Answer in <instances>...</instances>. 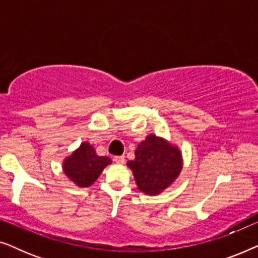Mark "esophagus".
<instances>
[{
	"instance_id": "obj_1",
	"label": "esophagus",
	"mask_w": 258,
	"mask_h": 258,
	"mask_svg": "<svg viewBox=\"0 0 258 258\" xmlns=\"http://www.w3.org/2000/svg\"><path fill=\"white\" fill-rule=\"evenodd\" d=\"M114 161L117 164H123L125 162V158H124V156H115L114 157Z\"/></svg>"
}]
</instances>
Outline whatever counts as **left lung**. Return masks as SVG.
Masks as SVG:
<instances>
[{"mask_svg":"<svg viewBox=\"0 0 258 258\" xmlns=\"http://www.w3.org/2000/svg\"><path fill=\"white\" fill-rule=\"evenodd\" d=\"M141 191L157 195L168 188L182 169V156L176 147L164 140L149 135L139 144L135 160L128 162Z\"/></svg>","mask_w":258,"mask_h":258,"instance_id":"8db88e82","label":"left lung"}]
</instances>
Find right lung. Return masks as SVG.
<instances>
[{
    "label": "right lung",
    "mask_w": 258,
    "mask_h": 258,
    "mask_svg": "<svg viewBox=\"0 0 258 258\" xmlns=\"http://www.w3.org/2000/svg\"><path fill=\"white\" fill-rule=\"evenodd\" d=\"M111 163L107 156H98L89 143L84 142L63 163L66 175L79 186H89L96 181L102 170Z\"/></svg>",
    "instance_id": "1"
}]
</instances>
